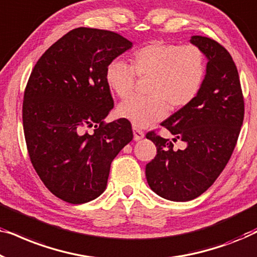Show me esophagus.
<instances>
[{"instance_id": "esophagus-1", "label": "esophagus", "mask_w": 257, "mask_h": 257, "mask_svg": "<svg viewBox=\"0 0 257 257\" xmlns=\"http://www.w3.org/2000/svg\"><path fill=\"white\" fill-rule=\"evenodd\" d=\"M133 138H135L136 142H138V140L143 139L144 138V132L142 131V130L133 127Z\"/></svg>"}]
</instances>
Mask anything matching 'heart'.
I'll list each match as a JSON object with an SVG mask.
<instances>
[{
  "mask_svg": "<svg viewBox=\"0 0 257 257\" xmlns=\"http://www.w3.org/2000/svg\"><path fill=\"white\" fill-rule=\"evenodd\" d=\"M136 75L151 77L150 97H130L118 105L119 117L136 127H145L171 110L185 107L194 99L205 77V57L195 45L154 42L133 54L132 65L112 61L105 70V80L118 97L132 92Z\"/></svg>",
  "mask_w": 257,
  "mask_h": 257,
  "instance_id": "obj_1",
  "label": "heart"
}]
</instances>
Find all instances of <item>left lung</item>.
<instances>
[{
  "label": "left lung",
  "mask_w": 257,
  "mask_h": 257,
  "mask_svg": "<svg viewBox=\"0 0 257 257\" xmlns=\"http://www.w3.org/2000/svg\"><path fill=\"white\" fill-rule=\"evenodd\" d=\"M189 42L207 58L206 75L198 94L161 122L185 149L149 132L157 156L146 165L147 184L171 201H189L214 184L236 145L243 122L244 103L236 65L226 49L203 36Z\"/></svg>",
  "instance_id": "left-lung-1"
}]
</instances>
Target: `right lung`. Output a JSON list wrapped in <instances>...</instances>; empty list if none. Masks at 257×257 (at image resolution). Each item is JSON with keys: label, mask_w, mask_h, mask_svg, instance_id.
I'll use <instances>...</instances> for the list:
<instances>
[{"label": "right lung", "mask_w": 257, "mask_h": 257, "mask_svg": "<svg viewBox=\"0 0 257 257\" xmlns=\"http://www.w3.org/2000/svg\"><path fill=\"white\" fill-rule=\"evenodd\" d=\"M131 48L112 31L77 28L52 44L31 72L23 100L28 152L41 180L63 201L98 198L112 160L133 139L126 119L104 124L113 108L105 70Z\"/></svg>", "instance_id": "obj_1"}]
</instances>
